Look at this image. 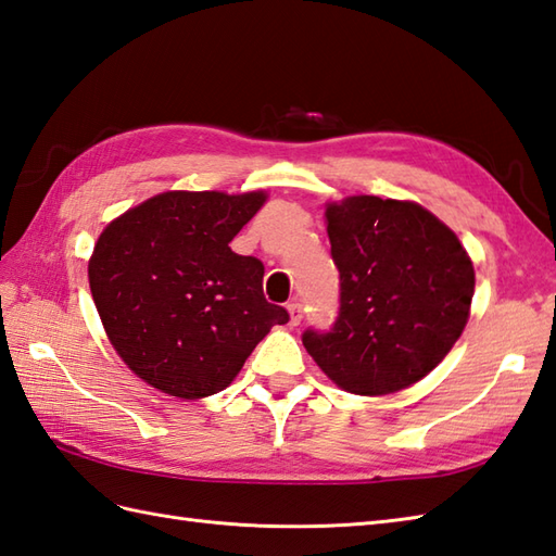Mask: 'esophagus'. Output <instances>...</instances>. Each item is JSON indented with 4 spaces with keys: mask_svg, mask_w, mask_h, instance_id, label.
Here are the masks:
<instances>
[{
    "mask_svg": "<svg viewBox=\"0 0 556 556\" xmlns=\"http://www.w3.org/2000/svg\"><path fill=\"white\" fill-rule=\"evenodd\" d=\"M287 309H289V315H291V325L293 327H299L301 325V319H303V305L301 303H289L287 305Z\"/></svg>",
    "mask_w": 556,
    "mask_h": 556,
    "instance_id": "obj_1",
    "label": "esophagus"
}]
</instances>
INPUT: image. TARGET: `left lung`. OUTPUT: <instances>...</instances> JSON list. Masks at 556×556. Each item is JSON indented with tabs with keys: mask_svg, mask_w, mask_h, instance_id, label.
<instances>
[{
	"mask_svg": "<svg viewBox=\"0 0 556 556\" xmlns=\"http://www.w3.org/2000/svg\"><path fill=\"white\" fill-rule=\"evenodd\" d=\"M327 231L341 307L329 331L303 333L305 351L343 391H403L438 367L467 327L471 257L453 229L409 201L329 203Z\"/></svg>",
	"mask_w": 556,
	"mask_h": 556,
	"instance_id": "8db88e82",
	"label": "left lung"
}]
</instances>
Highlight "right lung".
<instances>
[{"label": "right lung", "mask_w": 556, "mask_h": 556, "mask_svg": "<svg viewBox=\"0 0 556 556\" xmlns=\"http://www.w3.org/2000/svg\"><path fill=\"white\" fill-rule=\"evenodd\" d=\"M263 191H165L101 231L89 289L111 345L139 379L197 400L227 389L289 313L267 303L265 267L229 249Z\"/></svg>", "instance_id": "add662e5"}]
</instances>
